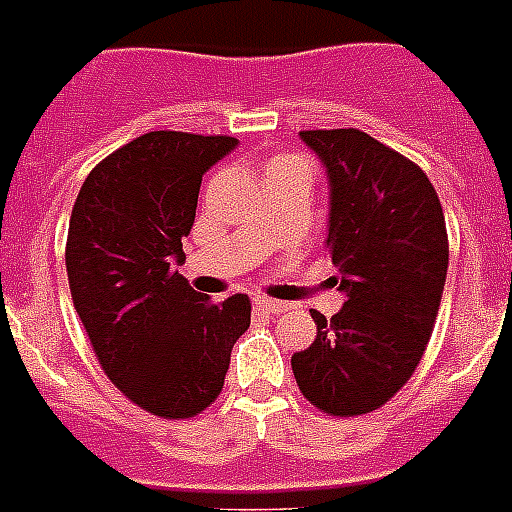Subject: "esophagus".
Wrapping results in <instances>:
<instances>
[{
  "label": "esophagus",
  "mask_w": 512,
  "mask_h": 512,
  "mask_svg": "<svg viewBox=\"0 0 512 512\" xmlns=\"http://www.w3.org/2000/svg\"><path fill=\"white\" fill-rule=\"evenodd\" d=\"M256 306H259L261 312H267V314L288 312V304H285V301H275V298H267V296L256 298Z\"/></svg>",
  "instance_id": "1"
}]
</instances>
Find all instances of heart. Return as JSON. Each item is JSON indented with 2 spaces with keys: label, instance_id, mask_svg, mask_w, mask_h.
<instances>
[{
  "label": "heart",
  "instance_id": "b5f03b06",
  "mask_svg": "<svg viewBox=\"0 0 512 512\" xmlns=\"http://www.w3.org/2000/svg\"><path fill=\"white\" fill-rule=\"evenodd\" d=\"M282 166H306V161L304 158H298V155H277L275 161L269 163V171L282 169Z\"/></svg>",
  "mask_w": 512,
  "mask_h": 512
}]
</instances>
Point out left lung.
<instances>
[{
	"mask_svg": "<svg viewBox=\"0 0 512 512\" xmlns=\"http://www.w3.org/2000/svg\"><path fill=\"white\" fill-rule=\"evenodd\" d=\"M301 140L330 179L327 251L343 309L290 359L317 410L354 418L378 410L412 378L436 325L449 240L439 195L418 163L359 129H312Z\"/></svg>",
	"mask_w": 512,
	"mask_h": 512,
	"instance_id": "left-lung-1",
	"label": "left lung"
}]
</instances>
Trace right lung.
<instances>
[{
	"instance_id": "obj_1",
	"label": "right lung",
	"mask_w": 512,
	"mask_h": 512,
	"mask_svg": "<svg viewBox=\"0 0 512 512\" xmlns=\"http://www.w3.org/2000/svg\"><path fill=\"white\" fill-rule=\"evenodd\" d=\"M235 145L227 134L147 132L102 158L73 203V306L110 383L158 418L211 407L251 325L245 293L211 304L174 267L185 259L200 179Z\"/></svg>"
}]
</instances>
